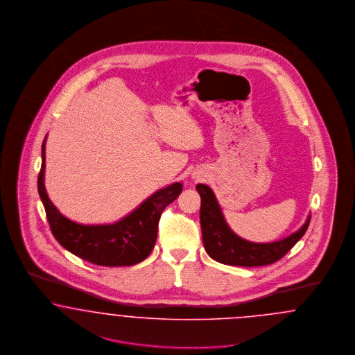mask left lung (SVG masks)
Listing matches in <instances>:
<instances>
[{
	"label": "left lung",
	"mask_w": 355,
	"mask_h": 355,
	"mask_svg": "<svg viewBox=\"0 0 355 355\" xmlns=\"http://www.w3.org/2000/svg\"><path fill=\"white\" fill-rule=\"evenodd\" d=\"M196 189L201 196L200 220L205 250L213 259L223 265L254 268L274 263L304 236L310 223L309 216L298 232L284 239L269 243L250 242L236 236L229 227L223 218L220 203L209 186L198 184Z\"/></svg>",
	"instance_id": "left-lung-1"
}]
</instances>
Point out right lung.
Wrapping results in <instances>:
<instances>
[{
    "label": "right lung",
    "mask_w": 355,
    "mask_h": 355,
    "mask_svg": "<svg viewBox=\"0 0 355 355\" xmlns=\"http://www.w3.org/2000/svg\"><path fill=\"white\" fill-rule=\"evenodd\" d=\"M45 142L46 137L42 144V165L37 185L51 233L58 243L70 253L98 266H132L148 258L155 245L161 214L181 194L182 184L175 182L159 189L114 223H77L58 211L45 190Z\"/></svg>",
    "instance_id": "right-lung-1"
}]
</instances>
